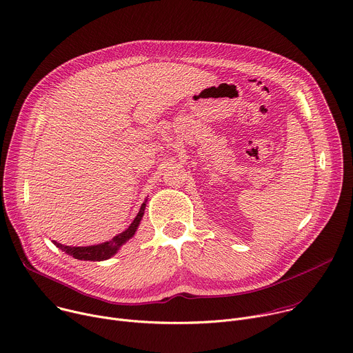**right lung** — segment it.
<instances>
[{
    "mask_svg": "<svg viewBox=\"0 0 353 353\" xmlns=\"http://www.w3.org/2000/svg\"><path fill=\"white\" fill-rule=\"evenodd\" d=\"M146 201H148V199L143 201L142 205H140L139 213L134 217V220L132 221V224L123 232L114 236L111 241H107V242H103V243H99V245H92V246H66V245H61L55 241H52V243L57 248H59L62 252H65L66 254L72 256L78 260H90V261L107 260V259L112 257L114 254H117L118 250L121 249V246L125 245L129 239H132L134 236V234L139 228V224L143 219Z\"/></svg>",
    "mask_w": 353,
    "mask_h": 353,
    "instance_id": "add662e5",
    "label": "right lung"
}]
</instances>
